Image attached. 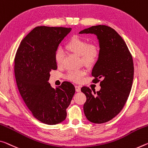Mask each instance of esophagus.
Returning <instances> with one entry per match:
<instances>
[{
	"label": "esophagus",
	"instance_id": "obj_1",
	"mask_svg": "<svg viewBox=\"0 0 148 148\" xmlns=\"http://www.w3.org/2000/svg\"><path fill=\"white\" fill-rule=\"evenodd\" d=\"M75 88H76V91H77V92H79V91H81V88H80V86H75Z\"/></svg>",
	"mask_w": 148,
	"mask_h": 148
}]
</instances>
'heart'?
Listing matches in <instances>:
<instances>
[{
	"mask_svg": "<svg viewBox=\"0 0 148 148\" xmlns=\"http://www.w3.org/2000/svg\"><path fill=\"white\" fill-rule=\"evenodd\" d=\"M65 47L68 51L79 56L81 61L87 66H91L97 61L99 57V49L97 45L89 44L86 39L74 36L66 44ZM64 52L61 49L56 50L54 58L58 66H62L64 61ZM86 74L85 70H69L65 75V78L74 82H80Z\"/></svg>",
	"mask_w": 148,
	"mask_h": 148,
	"instance_id": "1",
	"label": "heart"
}]
</instances>
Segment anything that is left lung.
Here are the masks:
<instances>
[{"label": "left lung", "instance_id": "left-lung-1", "mask_svg": "<svg viewBox=\"0 0 148 148\" xmlns=\"http://www.w3.org/2000/svg\"><path fill=\"white\" fill-rule=\"evenodd\" d=\"M79 34L96 35L100 47L91 75L93 82L102 79L101 90L93 93L88 87L81 88L86 96L84 114L93 123H106L121 111L130 94L134 78L132 55L120 35L107 25H94Z\"/></svg>", "mask_w": 148, "mask_h": 148}]
</instances>
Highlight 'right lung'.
Segmentation results:
<instances>
[{"mask_svg": "<svg viewBox=\"0 0 148 148\" xmlns=\"http://www.w3.org/2000/svg\"><path fill=\"white\" fill-rule=\"evenodd\" d=\"M71 28L38 26L23 40L14 58L16 84L25 105L35 118L49 125L65 120L66 109L75 93L69 82L53 88L48 82L57 69L54 55Z\"/></svg>", "mask_w": 148, "mask_h": 148, "instance_id": "right-lung-1", "label": "right lung"}]
</instances>
